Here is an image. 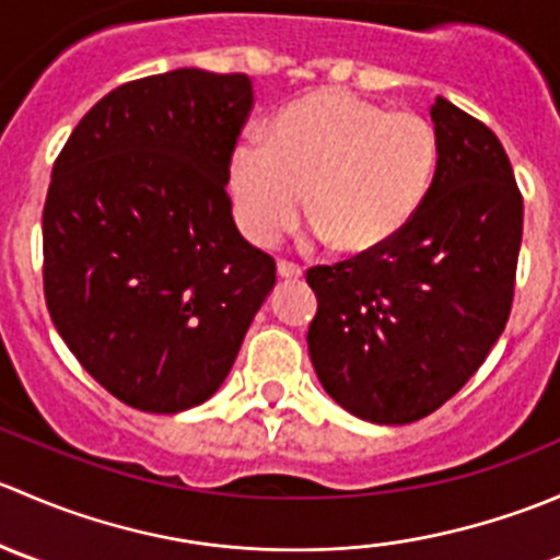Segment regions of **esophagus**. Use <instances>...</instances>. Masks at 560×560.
Listing matches in <instances>:
<instances>
[{
	"mask_svg": "<svg viewBox=\"0 0 560 560\" xmlns=\"http://www.w3.org/2000/svg\"><path fill=\"white\" fill-rule=\"evenodd\" d=\"M276 273H279L281 279H301L303 268L301 265L290 262V259H279V265H276Z\"/></svg>",
	"mask_w": 560,
	"mask_h": 560,
	"instance_id": "obj_1",
	"label": "esophagus"
}]
</instances>
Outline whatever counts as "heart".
<instances>
[{
    "instance_id": "1",
    "label": "heart",
    "mask_w": 560,
    "mask_h": 560,
    "mask_svg": "<svg viewBox=\"0 0 560 560\" xmlns=\"http://www.w3.org/2000/svg\"><path fill=\"white\" fill-rule=\"evenodd\" d=\"M436 165L439 135L425 116L319 92L276 116L270 143L248 135L235 145L230 195L252 244L268 246L290 233L308 195L314 233L360 254L404 233Z\"/></svg>"
}]
</instances>
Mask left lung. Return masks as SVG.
<instances>
[{"label":"left lung","mask_w":560,"mask_h":560,"mask_svg":"<svg viewBox=\"0 0 560 560\" xmlns=\"http://www.w3.org/2000/svg\"><path fill=\"white\" fill-rule=\"evenodd\" d=\"M439 165L406 230L374 252L314 265L308 354L354 417L406 425L477 374L515 298L523 197L493 132L439 97Z\"/></svg>","instance_id":"left-lung-1"}]
</instances>
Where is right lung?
<instances>
[{"mask_svg": "<svg viewBox=\"0 0 560 560\" xmlns=\"http://www.w3.org/2000/svg\"><path fill=\"white\" fill-rule=\"evenodd\" d=\"M252 107L244 72L140 78L105 94L54 162L45 303L78 363L132 409L211 398L276 284L228 195Z\"/></svg>", "mask_w": 560, "mask_h": 560, "instance_id": "right-lung-1", "label": "right lung"}]
</instances>
